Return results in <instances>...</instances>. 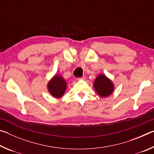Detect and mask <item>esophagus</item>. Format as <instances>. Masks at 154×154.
I'll list each match as a JSON object with an SVG mask.
<instances>
[{"instance_id":"obj_1","label":"esophagus","mask_w":154,"mask_h":154,"mask_svg":"<svg viewBox=\"0 0 154 154\" xmlns=\"http://www.w3.org/2000/svg\"><path fill=\"white\" fill-rule=\"evenodd\" d=\"M85 77L84 76H83V77H82L77 78V80H78V81H79V80H85Z\"/></svg>"}]
</instances>
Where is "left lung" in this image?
I'll return each instance as SVG.
<instances>
[{
  "label": "left lung",
  "mask_w": 154,
  "mask_h": 154,
  "mask_svg": "<svg viewBox=\"0 0 154 154\" xmlns=\"http://www.w3.org/2000/svg\"><path fill=\"white\" fill-rule=\"evenodd\" d=\"M94 88L98 94L102 98L110 96L114 90V85L105 75H98L94 80Z\"/></svg>",
  "instance_id": "obj_1"
}]
</instances>
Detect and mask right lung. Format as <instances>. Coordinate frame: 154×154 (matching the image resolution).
Here are the masks:
<instances>
[{"label": "right lung", "mask_w": 154, "mask_h": 154, "mask_svg": "<svg viewBox=\"0 0 154 154\" xmlns=\"http://www.w3.org/2000/svg\"><path fill=\"white\" fill-rule=\"evenodd\" d=\"M66 82L60 75H56L48 84L49 92L56 98H61L66 89Z\"/></svg>", "instance_id": "obj_1"}]
</instances>
